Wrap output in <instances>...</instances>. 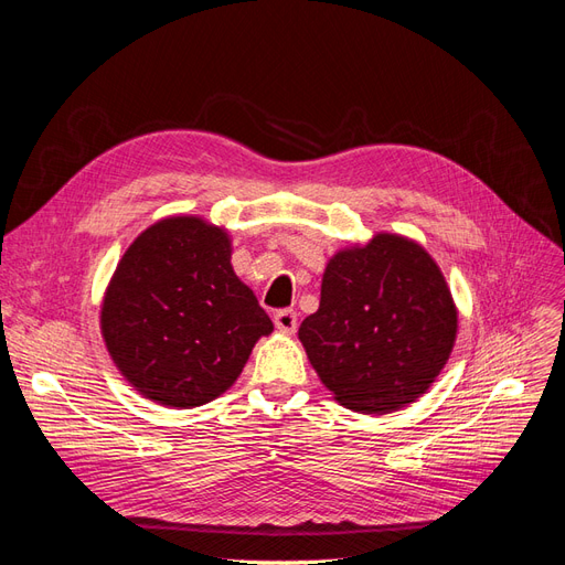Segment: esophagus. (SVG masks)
I'll return each mask as SVG.
<instances>
[{"label": "esophagus", "mask_w": 565, "mask_h": 565, "mask_svg": "<svg viewBox=\"0 0 565 565\" xmlns=\"http://www.w3.org/2000/svg\"><path fill=\"white\" fill-rule=\"evenodd\" d=\"M273 322H276V328L282 332H295L297 330V311L280 309L276 316H273Z\"/></svg>", "instance_id": "esophagus-1"}]
</instances>
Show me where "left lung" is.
Instances as JSON below:
<instances>
[{
	"instance_id": "1",
	"label": "left lung",
	"mask_w": 565,
	"mask_h": 565,
	"mask_svg": "<svg viewBox=\"0 0 565 565\" xmlns=\"http://www.w3.org/2000/svg\"><path fill=\"white\" fill-rule=\"evenodd\" d=\"M446 278L419 245L382 233L324 268L320 306L299 339L334 398L388 413L429 388L455 344Z\"/></svg>"
}]
</instances>
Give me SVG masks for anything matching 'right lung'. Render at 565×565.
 Here are the masks:
<instances>
[{
  "mask_svg": "<svg viewBox=\"0 0 565 565\" xmlns=\"http://www.w3.org/2000/svg\"><path fill=\"white\" fill-rule=\"evenodd\" d=\"M100 330L115 365L146 398L195 407L237 380L273 322L233 273L226 233L174 216L125 252Z\"/></svg>",
  "mask_w": 565,
  "mask_h": 565,
  "instance_id": "add662e5",
  "label": "right lung"
}]
</instances>
